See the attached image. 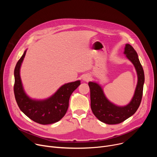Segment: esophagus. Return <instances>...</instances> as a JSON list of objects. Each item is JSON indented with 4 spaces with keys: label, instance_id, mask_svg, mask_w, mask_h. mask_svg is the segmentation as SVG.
Returning a JSON list of instances; mask_svg holds the SVG:
<instances>
[{
    "label": "esophagus",
    "instance_id": "1",
    "mask_svg": "<svg viewBox=\"0 0 157 157\" xmlns=\"http://www.w3.org/2000/svg\"><path fill=\"white\" fill-rule=\"evenodd\" d=\"M82 79L85 81H88L90 79V77L89 75H84L82 78Z\"/></svg>",
    "mask_w": 157,
    "mask_h": 157
}]
</instances>
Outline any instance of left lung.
Returning <instances> with one entry per match:
<instances>
[{
	"mask_svg": "<svg viewBox=\"0 0 157 157\" xmlns=\"http://www.w3.org/2000/svg\"><path fill=\"white\" fill-rule=\"evenodd\" d=\"M123 53L134 65L137 75V83L134 94L128 104L124 106L114 104L106 97L101 85L94 81L88 83L92 111L98 120L109 125L120 123L132 116L137 110L142 99L144 74L137 53L129 44H125Z\"/></svg>",
	"mask_w": 157,
	"mask_h": 157,
	"instance_id": "left-lung-1",
	"label": "left lung"
}]
</instances>
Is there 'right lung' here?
<instances>
[{
	"label": "right lung",
	"mask_w": 157,
	"mask_h": 157,
	"mask_svg": "<svg viewBox=\"0 0 157 157\" xmlns=\"http://www.w3.org/2000/svg\"><path fill=\"white\" fill-rule=\"evenodd\" d=\"M27 49L15 66L14 71V92L20 110L34 121L42 125L52 124L60 120L69 108V98L79 85L80 80L61 86L56 92L45 99L32 98L25 93L20 77V68L25 56Z\"/></svg>",
	"instance_id": "right-lung-1"
}]
</instances>
